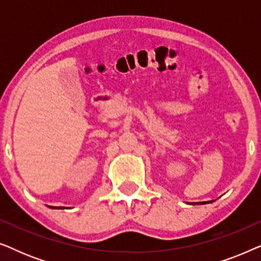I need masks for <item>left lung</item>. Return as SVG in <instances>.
Returning a JSON list of instances; mask_svg holds the SVG:
<instances>
[{
	"instance_id": "left-lung-1",
	"label": "left lung",
	"mask_w": 261,
	"mask_h": 261,
	"mask_svg": "<svg viewBox=\"0 0 261 261\" xmlns=\"http://www.w3.org/2000/svg\"><path fill=\"white\" fill-rule=\"evenodd\" d=\"M205 203H212V202H198V203H191V204H205Z\"/></svg>"
}]
</instances>
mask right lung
Segmentation results:
<instances>
[{
  "label": "right lung",
  "instance_id": "add662e5",
  "mask_svg": "<svg viewBox=\"0 0 261 261\" xmlns=\"http://www.w3.org/2000/svg\"><path fill=\"white\" fill-rule=\"evenodd\" d=\"M49 208H53V206H49ZM60 208H63V206H60Z\"/></svg>",
  "mask_w": 261,
  "mask_h": 261
}]
</instances>
